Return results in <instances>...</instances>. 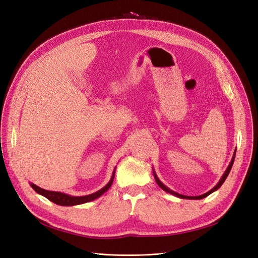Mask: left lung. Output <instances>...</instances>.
Returning a JSON list of instances; mask_svg holds the SVG:
<instances>
[{
  "mask_svg": "<svg viewBox=\"0 0 258 258\" xmlns=\"http://www.w3.org/2000/svg\"><path fill=\"white\" fill-rule=\"evenodd\" d=\"M235 157H236V151H235V153H233V156H232V158H231V161H230V163H229V166L227 167V169H226V171L224 172V174L222 175V177H221V179L220 181H218V183L213 187L212 189L211 190H209L208 192H206V194H204V195H200V196H184V195H181V194H177L176 191H173L172 189H170L169 187H167L165 184H163L160 179L158 178V176H157V174H156V172H155V170L153 169V173H154V177H155V181H156V183L158 184V186L160 187L161 189H163L165 191H167V192H169V194H171V195H173V196H175V197H178V198H182V199H196V200H199V199H204V198H206V197H208L210 194H212V192H214L215 190H217L218 188H220V187L223 185V183L225 182V179L227 178V176H228V174H229V172H230V170H231V167H232V165H233V161H235Z\"/></svg>",
  "mask_w": 258,
  "mask_h": 258,
  "instance_id": "1",
  "label": "left lung"
}]
</instances>
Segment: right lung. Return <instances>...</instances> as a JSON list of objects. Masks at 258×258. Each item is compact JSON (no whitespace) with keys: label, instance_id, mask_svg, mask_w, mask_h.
I'll return each mask as SVG.
<instances>
[{"label":"right lung","instance_id":"obj_1","mask_svg":"<svg viewBox=\"0 0 258 258\" xmlns=\"http://www.w3.org/2000/svg\"><path fill=\"white\" fill-rule=\"evenodd\" d=\"M115 170L113 171V174L112 177L110 179V182H108L104 187H102L100 190L90 194V195H86V196H71V195H68L64 192H60V191H51V190H46L41 188V187L36 186L33 183H30L31 187L37 192L42 195L45 198H47L48 200H50L51 202L59 206H64V207H71V206H76V205H83L86 204V202H89L92 200H96L97 198H99L100 196H102V195L108 190V188L112 186L113 181H114V176H115Z\"/></svg>","mask_w":258,"mask_h":258}]
</instances>
